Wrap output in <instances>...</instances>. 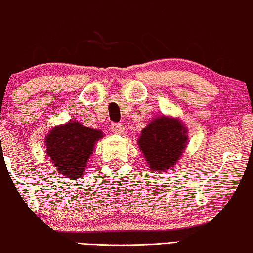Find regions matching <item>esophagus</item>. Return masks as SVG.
<instances>
[{
	"instance_id": "34e87169",
	"label": "esophagus",
	"mask_w": 253,
	"mask_h": 253,
	"mask_svg": "<svg viewBox=\"0 0 253 253\" xmlns=\"http://www.w3.org/2000/svg\"><path fill=\"white\" fill-rule=\"evenodd\" d=\"M124 126L122 123H113L112 126H111V130H112V132H115L117 135H122L124 132Z\"/></svg>"
}]
</instances>
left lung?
Returning <instances> with one entry per match:
<instances>
[{
    "label": "left lung",
    "mask_w": 253,
    "mask_h": 253,
    "mask_svg": "<svg viewBox=\"0 0 253 253\" xmlns=\"http://www.w3.org/2000/svg\"><path fill=\"white\" fill-rule=\"evenodd\" d=\"M187 130L178 119L162 116L142 130L138 146L154 171L170 169L186 147Z\"/></svg>",
    "instance_id": "left-lung-1"
}]
</instances>
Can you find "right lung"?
I'll use <instances>...</instances> for the list:
<instances>
[{
  "label": "right lung",
  "mask_w": 253,
  "mask_h": 253,
  "mask_svg": "<svg viewBox=\"0 0 253 253\" xmlns=\"http://www.w3.org/2000/svg\"><path fill=\"white\" fill-rule=\"evenodd\" d=\"M104 135L78 122H69L51 129L45 137L47 154L65 178L82 177L85 164L93 154L94 145Z\"/></svg>",
  "instance_id": "1"
}]
</instances>
